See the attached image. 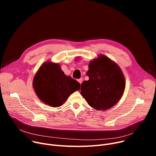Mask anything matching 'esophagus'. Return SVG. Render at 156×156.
Returning <instances> with one entry per match:
<instances>
[{
    "mask_svg": "<svg viewBox=\"0 0 156 156\" xmlns=\"http://www.w3.org/2000/svg\"><path fill=\"white\" fill-rule=\"evenodd\" d=\"M78 82H79V83H80V85H81V83L83 82V78H80V79H78Z\"/></svg>",
    "mask_w": 156,
    "mask_h": 156,
    "instance_id": "1",
    "label": "esophagus"
}]
</instances>
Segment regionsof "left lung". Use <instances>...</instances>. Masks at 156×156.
Segmentation results:
<instances>
[{
    "label": "left lung",
    "mask_w": 156,
    "mask_h": 156,
    "mask_svg": "<svg viewBox=\"0 0 156 156\" xmlns=\"http://www.w3.org/2000/svg\"><path fill=\"white\" fill-rule=\"evenodd\" d=\"M87 75L89 80L81 85V95L88 105L105 111L116 105L124 93L125 79L119 66L108 57L99 55L90 61Z\"/></svg>",
    "instance_id": "left-lung-1"
}]
</instances>
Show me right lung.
<instances>
[{
  "label": "right lung",
  "mask_w": 156,
  "mask_h": 156,
  "mask_svg": "<svg viewBox=\"0 0 156 156\" xmlns=\"http://www.w3.org/2000/svg\"><path fill=\"white\" fill-rule=\"evenodd\" d=\"M33 87L41 101L57 108L66 101L71 94L79 90L80 84L64 75L59 64L47 61L36 73Z\"/></svg>",
  "instance_id": "add662e5"
}]
</instances>
